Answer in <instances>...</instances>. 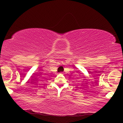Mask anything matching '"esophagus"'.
Returning <instances> with one entry per match:
<instances>
[{
  "mask_svg": "<svg viewBox=\"0 0 123 123\" xmlns=\"http://www.w3.org/2000/svg\"><path fill=\"white\" fill-rule=\"evenodd\" d=\"M62 73V74H63V73Z\"/></svg>",
  "mask_w": 123,
  "mask_h": 123,
  "instance_id": "obj_1",
  "label": "esophagus"
}]
</instances>
